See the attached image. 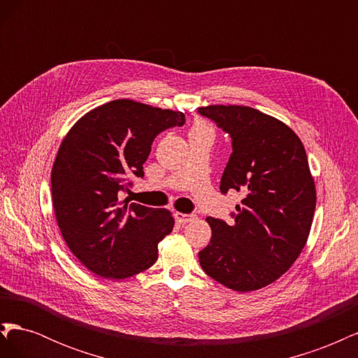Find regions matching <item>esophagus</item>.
<instances>
[{"mask_svg": "<svg viewBox=\"0 0 358 358\" xmlns=\"http://www.w3.org/2000/svg\"><path fill=\"white\" fill-rule=\"evenodd\" d=\"M175 218H176V221L180 222V224H188V222H194V221H196L197 216L192 215V213H180V212H176V213H175Z\"/></svg>", "mask_w": 358, "mask_h": 358, "instance_id": "esophagus-1", "label": "esophagus"}]
</instances>
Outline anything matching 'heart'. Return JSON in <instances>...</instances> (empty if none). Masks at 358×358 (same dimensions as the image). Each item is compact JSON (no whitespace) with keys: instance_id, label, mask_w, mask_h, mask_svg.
<instances>
[{"instance_id":"b5f03b06","label":"heart","mask_w":358,"mask_h":358,"mask_svg":"<svg viewBox=\"0 0 358 358\" xmlns=\"http://www.w3.org/2000/svg\"><path fill=\"white\" fill-rule=\"evenodd\" d=\"M196 128H204V129H209V128H208V125H204V124H201V122H200V124H197V125H196Z\"/></svg>"}]
</instances>
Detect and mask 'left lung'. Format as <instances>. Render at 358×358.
<instances>
[{"label":"left lung","mask_w":358,"mask_h":358,"mask_svg":"<svg viewBox=\"0 0 358 358\" xmlns=\"http://www.w3.org/2000/svg\"><path fill=\"white\" fill-rule=\"evenodd\" d=\"M233 140L220 189L239 191L234 224L206 218L212 239L200 266L224 287L248 292L282 276L305 248L317 189L305 146L279 119L248 106L199 107Z\"/></svg>","instance_id":"left-lung-1"}]
</instances>
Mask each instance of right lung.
<instances>
[{"label": "right lung", "instance_id": "add662e5", "mask_svg": "<svg viewBox=\"0 0 358 358\" xmlns=\"http://www.w3.org/2000/svg\"><path fill=\"white\" fill-rule=\"evenodd\" d=\"M185 115L129 99L85 113L62 138L52 167V203L73 255L106 279L145 272L158 259V243L171 233L167 209L119 200L143 164L154 138L180 127Z\"/></svg>", "mask_w": 358, "mask_h": 358}]
</instances>
